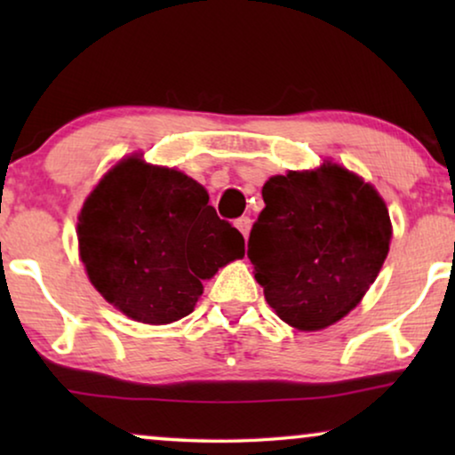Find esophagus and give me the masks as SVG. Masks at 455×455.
I'll list each match as a JSON object with an SVG mask.
<instances>
[{
    "label": "esophagus",
    "instance_id": "34e87169",
    "mask_svg": "<svg viewBox=\"0 0 455 455\" xmlns=\"http://www.w3.org/2000/svg\"><path fill=\"white\" fill-rule=\"evenodd\" d=\"M235 228L240 229L244 238H248V234H251V228H252V220H251V217H246V215L238 217V220H235Z\"/></svg>",
    "mask_w": 455,
    "mask_h": 455
}]
</instances>
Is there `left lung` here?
Masks as SVG:
<instances>
[{
    "instance_id": "left-lung-1",
    "label": "left lung",
    "mask_w": 455,
    "mask_h": 455,
    "mask_svg": "<svg viewBox=\"0 0 455 455\" xmlns=\"http://www.w3.org/2000/svg\"><path fill=\"white\" fill-rule=\"evenodd\" d=\"M248 238V259L269 307L302 331L346 316L389 252L383 198L344 167L273 176Z\"/></svg>"
}]
</instances>
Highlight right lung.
I'll return each mask as SVG.
<instances>
[{
    "instance_id": "add662e5",
    "label": "right lung",
    "mask_w": 455,
    "mask_h": 455,
    "mask_svg": "<svg viewBox=\"0 0 455 455\" xmlns=\"http://www.w3.org/2000/svg\"><path fill=\"white\" fill-rule=\"evenodd\" d=\"M78 244L105 300L151 325L190 315L203 279L244 257V238L217 217L201 184L136 157L117 164L86 198Z\"/></svg>"
}]
</instances>
